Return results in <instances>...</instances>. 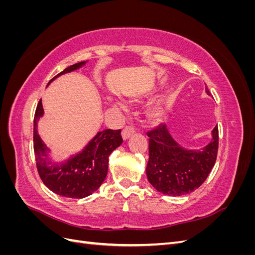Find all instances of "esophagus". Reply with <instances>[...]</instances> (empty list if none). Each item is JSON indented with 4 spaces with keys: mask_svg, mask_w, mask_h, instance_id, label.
Segmentation results:
<instances>
[{
    "mask_svg": "<svg viewBox=\"0 0 255 255\" xmlns=\"http://www.w3.org/2000/svg\"><path fill=\"white\" fill-rule=\"evenodd\" d=\"M134 133H135V130H134L133 128L126 127L125 128L122 129L121 136H122V138H123V140H127V139H128V138H129L130 136H132Z\"/></svg>",
    "mask_w": 255,
    "mask_h": 255,
    "instance_id": "esophagus-1",
    "label": "esophagus"
}]
</instances>
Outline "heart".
I'll return each mask as SVG.
<instances>
[{
	"label": "heart",
	"mask_w": 255,
	"mask_h": 255,
	"mask_svg": "<svg viewBox=\"0 0 255 255\" xmlns=\"http://www.w3.org/2000/svg\"><path fill=\"white\" fill-rule=\"evenodd\" d=\"M159 114H160V111H159V110H155V111H154V115H155V116H159Z\"/></svg>",
	"instance_id": "b5f03b06"
}]
</instances>
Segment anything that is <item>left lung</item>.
<instances>
[{"instance_id": "1", "label": "left lung", "mask_w": 255, "mask_h": 255, "mask_svg": "<svg viewBox=\"0 0 255 255\" xmlns=\"http://www.w3.org/2000/svg\"><path fill=\"white\" fill-rule=\"evenodd\" d=\"M205 92L210 91L205 87ZM146 176L152 186L167 196H184L199 188L213 169L218 152V127L212 140L199 150L185 149L169 133L165 123L148 132Z\"/></svg>"}]
</instances>
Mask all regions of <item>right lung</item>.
Returning a JSON list of instances; mask_svg holds the SVG:
<instances>
[{"label": "right lung", "instance_id": "1", "mask_svg": "<svg viewBox=\"0 0 255 255\" xmlns=\"http://www.w3.org/2000/svg\"><path fill=\"white\" fill-rule=\"evenodd\" d=\"M86 61L74 64L58 73V76L82 68ZM44 114L41 100L37 105L34 118V152L38 173L43 184L56 195L82 199L90 196L101 186L109 170V157L122 143L121 129H104L85 145V148L64 161H53L49 157L50 149L37 130L38 121Z\"/></svg>", "mask_w": 255, "mask_h": 255}]
</instances>
